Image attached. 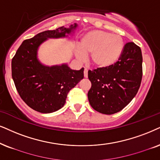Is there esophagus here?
I'll list each match as a JSON object with an SVG mask.
<instances>
[{
	"label": "esophagus",
	"instance_id": "obj_1",
	"mask_svg": "<svg viewBox=\"0 0 160 160\" xmlns=\"http://www.w3.org/2000/svg\"><path fill=\"white\" fill-rule=\"evenodd\" d=\"M84 77L86 78H88V69L86 68H85L84 69Z\"/></svg>",
	"mask_w": 160,
	"mask_h": 160
}]
</instances>
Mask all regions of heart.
I'll list each match as a JSON object with an SVG mask.
<instances>
[{
    "mask_svg": "<svg viewBox=\"0 0 160 160\" xmlns=\"http://www.w3.org/2000/svg\"><path fill=\"white\" fill-rule=\"evenodd\" d=\"M123 48L124 42L121 36L92 30L82 35L76 56L82 60L84 55H90L91 63L94 67L105 68L114 65L119 60Z\"/></svg>",
    "mask_w": 160,
    "mask_h": 160,
    "instance_id": "1",
    "label": "heart"
}]
</instances>
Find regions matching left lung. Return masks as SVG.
I'll list each match as a JSON object with an SVG mask.
<instances>
[{
  "label": "left lung",
  "mask_w": 160,
  "mask_h": 160,
  "mask_svg": "<svg viewBox=\"0 0 160 160\" xmlns=\"http://www.w3.org/2000/svg\"><path fill=\"white\" fill-rule=\"evenodd\" d=\"M92 87L88 92L91 106L104 114L120 112L132 100L142 78L141 48L133 42L125 43L114 65L88 70Z\"/></svg>",
  "instance_id": "obj_1"
}]
</instances>
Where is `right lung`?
Here are the masks:
<instances>
[{
  "label": "right lung",
  "mask_w": 160,
  "mask_h": 160,
  "mask_svg": "<svg viewBox=\"0 0 160 160\" xmlns=\"http://www.w3.org/2000/svg\"><path fill=\"white\" fill-rule=\"evenodd\" d=\"M77 24L70 28H58L38 34L25 40L12 60V76L22 100L34 110L47 114L64 106L69 91L84 78L83 71L72 70L67 65L48 67L37 59L38 46L47 38L66 37Z\"/></svg>",
  "instance_id": "1"
}]
</instances>
